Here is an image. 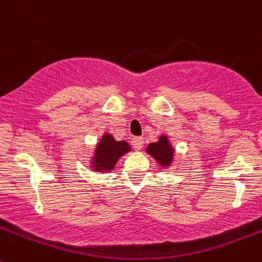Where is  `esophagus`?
<instances>
[{"label": "esophagus", "instance_id": "1", "mask_svg": "<svg viewBox=\"0 0 262 262\" xmlns=\"http://www.w3.org/2000/svg\"><path fill=\"white\" fill-rule=\"evenodd\" d=\"M132 146L134 147V149L139 151V149L143 147V138H141V137H134V138L132 139Z\"/></svg>", "mask_w": 262, "mask_h": 262}]
</instances>
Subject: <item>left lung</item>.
I'll return each instance as SVG.
<instances>
[{"instance_id": "left-lung-1", "label": "left lung", "mask_w": 262, "mask_h": 262, "mask_svg": "<svg viewBox=\"0 0 262 262\" xmlns=\"http://www.w3.org/2000/svg\"><path fill=\"white\" fill-rule=\"evenodd\" d=\"M146 154L157 162L162 170H170L175 162V147L167 134L161 133L159 139L146 147Z\"/></svg>"}]
</instances>
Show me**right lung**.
Segmentation results:
<instances>
[{"label": "right lung", "mask_w": 262, "mask_h": 262, "mask_svg": "<svg viewBox=\"0 0 262 262\" xmlns=\"http://www.w3.org/2000/svg\"><path fill=\"white\" fill-rule=\"evenodd\" d=\"M130 151L132 147L128 142L116 141L113 134L105 132L93 147L92 154L88 160L90 169L93 172H100V174L113 171L119 160Z\"/></svg>", "instance_id": "1"}]
</instances>
